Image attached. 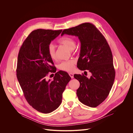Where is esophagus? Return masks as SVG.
Returning <instances> with one entry per match:
<instances>
[{
	"label": "esophagus",
	"mask_w": 133,
	"mask_h": 133,
	"mask_svg": "<svg viewBox=\"0 0 133 133\" xmlns=\"http://www.w3.org/2000/svg\"><path fill=\"white\" fill-rule=\"evenodd\" d=\"M69 75L70 76V77L71 78H74V74H72V73H69Z\"/></svg>",
	"instance_id": "esophagus-1"
}]
</instances>
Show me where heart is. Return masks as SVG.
I'll return each instance as SVG.
<instances>
[{
    "label": "heart",
    "instance_id": "heart-1",
    "mask_svg": "<svg viewBox=\"0 0 133 133\" xmlns=\"http://www.w3.org/2000/svg\"><path fill=\"white\" fill-rule=\"evenodd\" d=\"M57 43L61 45L65 46L70 50L73 49L75 46V41L74 38L67 36H64L61 37L57 40ZM47 52L49 57L51 59L54 60L56 58L55 49L53 45L49 44L48 46ZM75 64L76 61L74 59L64 61L59 65V68L62 70L67 72H71L75 69Z\"/></svg>",
    "mask_w": 133,
    "mask_h": 133
}]
</instances>
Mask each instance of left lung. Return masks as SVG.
<instances>
[{"label":"left lung","instance_id":"obj_1","mask_svg":"<svg viewBox=\"0 0 133 133\" xmlns=\"http://www.w3.org/2000/svg\"><path fill=\"white\" fill-rule=\"evenodd\" d=\"M64 34L78 37L81 47L77 67L92 74L89 78L84 74L74 75L80 83L76 92L78 99L86 106L96 107L107 97L115 80L110 47L103 34L91 23L64 29L61 35Z\"/></svg>","mask_w":133,"mask_h":133}]
</instances>
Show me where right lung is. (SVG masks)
<instances>
[{
  "label": "right lung",
  "mask_w": 133,
  "mask_h": 133,
  "mask_svg": "<svg viewBox=\"0 0 133 133\" xmlns=\"http://www.w3.org/2000/svg\"><path fill=\"white\" fill-rule=\"evenodd\" d=\"M62 30L38 29L32 31L18 53L16 75L28 104L44 114L51 112L62 103V94L71 79L67 72H56L54 80L46 79L49 72H56L48 46Z\"/></svg>",
  "instance_id": "1"
}]
</instances>
